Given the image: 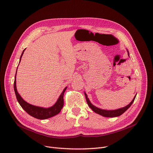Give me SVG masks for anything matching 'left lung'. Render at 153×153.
Here are the masks:
<instances>
[{"instance_id": "8db88e82", "label": "left lung", "mask_w": 153, "mask_h": 153, "mask_svg": "<svg viewBox=\"0 0 153 153\" xmlns=\"http://www.w3.org/2000/svg\"><path fill=\"white\" fill-rule=\"evenodd\" d=\"M127 52L128 53V56H129V52L128 50H127ZM84 95H85V97H86V101H87V103H88V106L92 109V110L95 112V113L99 114V115H102L103 117H118V116H120L122 114H123L128 108H129V107L131 106V105L133 103L134 101L135 98V97H136V95H135L133 98V100H132L131 102L128 105H127L126 106L124 107V108H120V109H115V110H105V109H100L95 106H94L91 103V101H89V98H88V95L87 94L84 92Z\"/></svg>"}]
</instances>
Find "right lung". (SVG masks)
Masks as SVG:
<instances>
[{
  "instance_id": "1",
  "label": "right lung",
  "mask_w": 153,
  "mask_h": 153,
  "mask_svg": "<svg viewBox=\"0 0 153 153\" xmlns=\"http://www.w3.org/2000/svg\"><path fill=\"white\" fill-rule=\"evenodd\" d=\"M25 49L23 50V52L22 53V55L20 58V61L21 60V58L24 54V52ZM19 61V62H20ZM17 70H18V68H17ZM17 73V71H16ZM16 73L14 78V89L16 94V97L17 100H18V103L22 107V108L29 115L31 116L35 117L36 118H38V119L40 120H44L47 119V118L52 117L57 114H58L60 111H61V109L64 106V94L67 89V87L64 88L63 91L62 92L61 94L60 95L59 97L58 98L57 101L56 103L52 106V107L48 108H41L39 106H36L32 105H30L26 102L25 101L23 100V98L21 97V95L19 94V93L17 91L16 89Z\"/></svg>"
}]
</instances>
